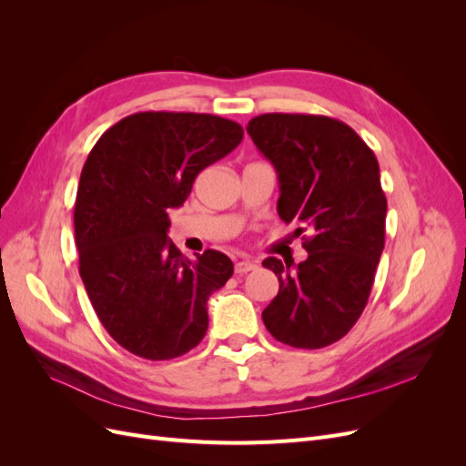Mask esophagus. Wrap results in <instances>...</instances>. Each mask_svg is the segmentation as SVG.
I'll return each instance as SVG.
<instances>
[{
    "mask_svg": "<svg viewBox=\"0 0 466 466\" xmlns=\"http://www.w3.org/2000/svg\"><path fill=\"white\" fill-rule=\"evenodd\" d=\"M257 262L255 260H238L237 264H235V274H247V272H252V270H257Z\"/></svg>",
    "mask_w": 466,
    "mask_h": 466,
    "instance_id": "34e87169",
    "label": "esophagus"
}]
</instances>
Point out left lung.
Returning <instances> with one entry per match:
<instances>
[{
	"label": "left lung",
	"mask_w": 466,
	"mask_h": 466,
	"mask_svg": "<svg viewBox=\"0 0 466 466\" xmlns=\"http://www.w3.org/2000/svg\"><path fill=\"white\" fill-rule=\"evenodd\" d=\"M247 132L279 180L278 214L298 223L307 260L268 257L279 291L262 320L276 340L317 350L344 338L361 317L385 248L387 198L379 163L348 124L320 115L255 116Z\"/></svg>",
	"instance_id": "8db88e82"
}]
</instances>
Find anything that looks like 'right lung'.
Returning a JSON list of instances; mask_svg holds the SVG:
<instances>
[{
  "instance_id": "right-lung-1",
  "label": "right lung",
  "mask_w": 466,
  "mask_h": 466,
  "mask_svg": "<svg viewBox=\"0 0 466 466\" xmlns=\"http://www.w3.org/2000/svg\"><path fill=\"white\" fill-rule=\"evenodd\" d=\"M243 139L241 124L198 112H136L98 137L74 209L79 276L98 320L130 354L173 360L202 342L208 299L233 274L219 250L196 262L167 237L168 209Z\"/></svg>"
}]
</instances>
